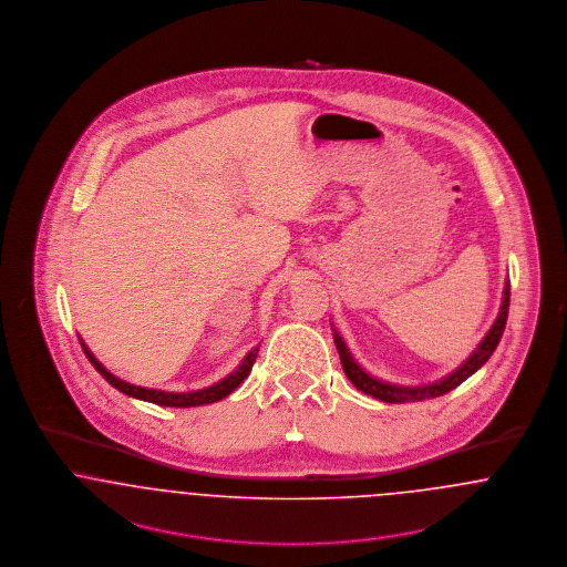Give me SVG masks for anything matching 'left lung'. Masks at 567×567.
<instances>
[{"label": "left lung", "mask_w": 567, "mask_h": 567, "mask_svg": "<svg viewBox=\"0 0 567 567\" xmlns=\"http://www.w3.org/2000/svg\"><path fill=\"white\" fill-rule=\"evenodd\" d=\"M508 306H511V282H506L504 287V297H502V306H499V315L495 319L493 327L486 331L483 342L476 347V351L472 352L461 365H458L455 372H451L449 377L432 382V384H421V386H402V384H391V382H384V380H378V378L370 377L354 359H352L351 351L347 349L342 336L333 329V342H336V349L340 352V361H342V368H344V374L349 377L352 384L363 391L365 395H372L380 402H386V404H404V402H423V400H432V398H440L453 389H457L458 384L465 380V378L472 377L474 372H478L488 357L493 354V351L497 349L499 340H502V333H504V327H506V319H508Z\"/></svg>", "instance_id": "8db88e82"}]
</instances>
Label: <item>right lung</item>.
Returning <instances> with one entry per match:
<instances>
[{"instance_id":"1","label":"right lung","mask_w":567,"mask_h":567,"mask_svg":"<svg viewBox=\"0 0 567 567\" xmlns=\"http://www.w3.org/2000/svg\"><path fill=\"white\" fill-rule=\"evenodd\" d=\"M82 351L86 354V359L93 363V368L109 380L114 389H118L121 393L142 400V402H151V404L167 405V408H193V405L215 404L218 400L227 398L231 391H236L243 384L244 378L250 374L252 363L257 359L259 347H255L252 351L248 352L243 359V363L236 368V372H231L229 377L223 378L220 382H216L213 386L199 389V391H189V393H172V391H159V389H146V386H135L130 384L121 378L110 374L109 370L93 357V352L89 351V347L82 342Z\"/></svg>"}]
</instances>
